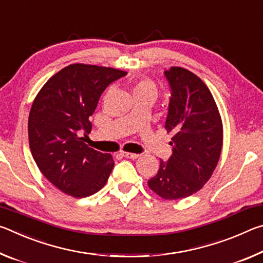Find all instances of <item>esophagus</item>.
Returning <instances> with one entry per match:
<instances>
[{
	"label": "esophagus",
	"mask_w": 263,
	"mask_h": 263,
	"mask_svg": "<svg viewBox=\"0 0 263 263\" xmlns=\"http://www.w3.org/2000/svg\"><path fill=\"white\" fill-rule=\"evenodd\" d=\"M122 155L124 158H127V159H138L140 157L139 154H136V153H130V152H122Z\"/></svg>",
	"instance_id": "obj_1"
}]
</instances>
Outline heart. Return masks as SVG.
I'll use <instances>...</instances> for the list:
<instances>
[{"label": "heart", "mask_w": 263, "mask_h": 263, "mask_svg": "<svg viewBox=\"0 0 263 263\" xmlns=\"http://www.w3.org/2000/svg\"><path fill=\"white\" fill-rule=\"evenodd\" d=\"M147 92V94L153 95L154 97L158 95V87L152 80L149 79H141L135 84L133 92Z\"/></svg>", "instance_id": "obj_1"}]
</instances>
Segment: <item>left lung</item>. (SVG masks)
<instances>
[{
	"label": "left lung",
	"instance_id": "8db88e82",
	"mask_svg": "<svg viewBox=\"0 0 263 263\" xmlns=\"http://www.w3.org/2000/svg\"><path fill=\"white\" fill-rule=\"evenodd\" d=\"M164 75L172 89L167 133H172L173 154L160 160L157 175L147 184L167 201L197 193L210 180L220 158L222 122L211 91L197 75L171 67Z\"/></svg>",
	"mask_w": 263,
	"mask_h": 263
}]
</instances>
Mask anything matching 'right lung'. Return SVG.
<instances>
[{
    "label": "right lung",
    "instance_id": "add662e5",
    "mask_svg": "<svg viewBox=\"0 0 263 263\" xmlns=\"http://www.w3.org/2000/svg\"><path fill=\"white\" fill-rule=\"evenodd\" d=\"M126 72L103 66L72 64L47 80L35 96L28 123L31 153L42 174L62 193L94 195L114 168L111 154L84 142L90 116L102 92Z\"/></svg>",
    "mask_w": 263,
    "mask_h": 263
}]
</instances>
